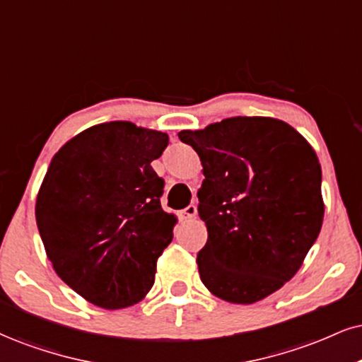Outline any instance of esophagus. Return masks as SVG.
<instances>
[{
  "mask_svg": "<svg viewBox=\"0 0 362 362\" xmlns=\"http://www.w3.org/2000/svg\"><path fill=\"white\" fill-rule=\"evenodd\" d=\"M196 215H198V208H196V204H189V206H186L181 211L182 220H193V218H196Z\"/></svg>",
  "mask_w": 362,
  "mask_h": 362,
  "instance_id": "1",
  "label": "esophagus"
}]
</instances>
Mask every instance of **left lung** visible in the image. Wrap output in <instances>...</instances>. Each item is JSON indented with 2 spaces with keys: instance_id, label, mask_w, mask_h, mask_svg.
<instances>
[{
  "instance_id": "1",
  "label": "left lung",
  "mask_w": 362,
  "mask_h": 362,
  "mask_svg": "<svg viewBox=\"0 0 362 362\" xmlns=\"http://www.w3.org/2000/svg\"><path fill=\"white\" fill-rule=\"evenodd\" d=\"M202 160L198 270L213 296L253 304L288 282L322 228V171L302 134L274 117H230L181 131Z\"/></svg>"
}]
</instances>
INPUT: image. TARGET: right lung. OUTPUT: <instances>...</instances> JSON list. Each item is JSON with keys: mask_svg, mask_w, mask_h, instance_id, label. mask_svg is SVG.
<instances>
[{"mask_svg": "<svg viewBox=\"0 0 362 362\" xmlns=\"http://www.w3.org/2000/svg\"><path fill=\"white\" fill-rule=\"evenodd\" d=\"M166 132L127 120L97 124L53 156L35 216L53 270L80 297L124 309L147 296L176 216L160 208L164 181L151 166Z\"/></svg>", "mask_w": 362, "mask_h": 362, "instance_id": "obj_1", "label": "right lung"}]
</instances>
